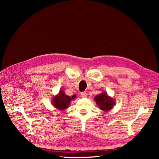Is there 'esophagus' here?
Wrapping results in <instances>:
<instances>
[{
	"label": "esophagus",
	"mask_w": 159,
	"mask_h": 159,
	"mask_svg": "<svg viewBox=\"0 0 159 159\" xmlns=\"http://www.w3.org/2000/svg\"><path fill=\"white\" fill-rule=\"evenodd\" d=\"M81 96L82 98H86V97H87V93H86V92H84H84L81 93Z\"/></svg>",
	"instance_id": "esophagus-1"
}]
</instances>
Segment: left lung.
I'll return each instance as SVG.
<instances>
[{"label":"left lung","instance_id":"1","mask_svg":"<svg viewBox=\"0 0 159 159\" xmlns=\"http://www.w3.org/2000/svg\"><path fill=\"white\" fill-rule=\"evenodd\" d=\"M94 99L95 100V102L98 104L99 107L102 110L105 111L112 109L114 105V101L109 98L105 92L97 95L95 97Z\"/></svg>","mask_w":159,"mask_h":159}]
</instances>
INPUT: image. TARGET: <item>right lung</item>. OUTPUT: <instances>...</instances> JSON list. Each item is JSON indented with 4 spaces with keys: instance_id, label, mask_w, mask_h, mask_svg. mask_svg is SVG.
Wrapping results in <instances>:
<instances>
[{
    "instance_id": "right-lung-1",
    "label": "right lung",
    "mask_w": 159,
    "mask_h": 159,
    "mask_svg": "<svg viewBox=\"0 0 159 159\" xmlns=\"http://www.w3.org/2000/svg\"><path fill=\"white\" fill-rule=\"evenodd\" d=\"M74 96H72L71 98L69 97L64 93L62 90L60 91L59 94L54 98L53 100V105H54L55 107L61 110L65 109L68 107V105L72 99H74Z\"/></svg>"
}]
</instances>
